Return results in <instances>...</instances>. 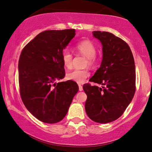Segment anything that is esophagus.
Here are the masks:
<instances>
[{
  "instance_id": "esophagus-1",
  "label": "esophagus",
  "mask_w": 152,
  "mask_h": 152,
  "mask_svg": "<svg viewBox=\"0 0 152 152\" xmlns=\"http://www.w3.org/2000/svg\"><path fill=\"white\" fill-rule=\"evenodd\" d=\"M78 86H79V91H82L83 90V86H82L81 85H78Z\"/></svg>"
}]
</instances>
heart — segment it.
Masks as SVG:
<instances>
[{
    "mask_svg": "<svg viewBox=\"0 0 152 152\" xmlns=\"http://www.w3.org/2000/svg\"><path fill=\"white\" fill-rule=\"evenodd\" d=\"M76 49L87 58L88 65L93 66L95 64V55L97 49L95 45L90 40H83L78 42L76 46ZM72 55L68 50H65L62 54V62L67 68H70L72 66ZM90 75L87 69H74L67 74V78L77 83H83L86 78Z\"/></svg>",
    "mask_w": 152,
    "mask_h": 152,
    "instance_id": "1",
    "label": "heart"
}]
</instances>
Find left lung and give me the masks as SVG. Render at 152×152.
Segmentation results:
<instances>
[{
  "instance_id": "left-lung-1",
  "label": "left lung",
  "mask_w": 152,
  "mask_h": 152,
  "mask_svg": "<svg viewBox=\"0 0 152 152\" xmlns=\"http://www.w3.org/2000/svg\"><path fill=\"white\" fill-rule=\"evenodd\" d=\"M93 35L102 43L103 57L90 80L102 86H83L87 95L85 110L93 121L109 123L121 116L134 97L135 65L129 46L121 38L101 31Z\"/></svg>"
}]
</instances>
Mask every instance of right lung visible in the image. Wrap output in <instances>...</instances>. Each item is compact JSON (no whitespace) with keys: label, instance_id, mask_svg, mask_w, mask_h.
Here are the masks:
<instances>
[{"label":"right lung","instance_id":"right-lung-1","mask_svg":"<svg viewBox=\"0 0 152 152\" xmlns=\"http://www.w3.org/2000/svg\"><path fill=\"white\" fill-rule=\"evenodd\" d=\"M74 29L47 30L23 48L19 59V84L24 105L45 123H57L67 114L78 91L72 80L55 83L65 76L63 50L76 35Z\"/></svg>","mask_w":152,"mask_h":152}]
</instances>
